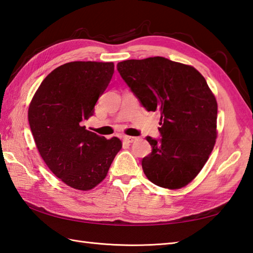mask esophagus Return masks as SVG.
<instances>
[{
	"label": "esophagus",
	"mask_w": 253,
	"mask_h": 253,
	"mask_svg": "<svg viewBox=\"0 0 253 253\" xmlns=\"http://www.w3.org/2000/svg\"><path fill=\"white\" fill-rule=\"evenodd\" d=\"M137 140V137H132V136H124V141H126L128 143H131L133 141Z\"/></svg>",
	"instance_id": "obj_1"
}]
</instances>
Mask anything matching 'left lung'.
I'll return each mask as SVG.
<instances>
[{
    "label": "left lung",
    "mask_w": 253,
    "mask_h": 253,
    "mask_svg": "<svg viewBox=\"0 0 253 253\" xmlns=\"http://www.w3.org/2000/svg\"><path fill=\"white\" fill-rule=\"evenodd\" d=\"M117 71L148 112L160 111L161 139L142 169L154 185L179 189L202 169L215 144L217 103L195 67L162 56L127 60Z\"/></svg>",
    "instance_id": "1"
}]
</instances>
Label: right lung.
<instances>
[{"mask_svg": "<svg viewBox=\"0 0 253 253\" xmlns=\"http://www.w3.org/2000/svg\"><path fill=\"white\" fill-rule=\"evenodd\" d=\"M113 74L112 62L66 63L47 75L30 102L28 121L38 151L52 173L75 189L99 185L122 149L118 138L83 126Z\"/></svg>", "mask_w": 253, "mask_h": 253, "instance_id": "obj_1", "label": "right lung"}]
</instances>
